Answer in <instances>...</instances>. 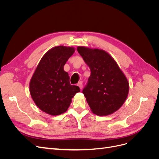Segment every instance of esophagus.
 Listing matches in <instances>:
<instances>
[{"label":"esophagus","mask_w":159,"mask_h":159,"mask_svg":"<svg viewBox=\"0 0 159 159\" xmlns=\"http://www.w3.org/2000/svg\"><path fill=\"white\" fill-rule=\"evenodd\" d=\"M78 85L79 86V88H80V89L83 88V83L81 82V81H80V82L78 84Z\"/></svg>","instance_id":"obj_1"}]
</instances>
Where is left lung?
<instances>
[{
  "mask_svg": "<svg viewBox=\"0 0 159 159\" xmlns=\"http://www.w3.org/2000/svg\"><path fill=\"white\" fill-rule=\"evenodd\" d=\"M77 50L89 67L91 75L83 93L94 114L105 116L121 107L128 96L127 78L107 52L78 46Z\"/></svg>",
  "mask_w": 159,
  "mask_h": 159,
  "instance_id": "8db88e82",
  "label": "left lung"
}]
</instances>
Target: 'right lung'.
<instances>
[{
    "label": "right lung",
    "instance_id": "right-lung-1",
    "mask_svg": "<svg viewBox=\"0 0 159 159\" xmlns=\"http://www.w3.org/2000/svg\"><path fill=\"white\" fill-rule=\"evenodd\" d=\"M73 47L58 46L43 56L30 81V93L36 106L51 115H58L68 110L71 99L80 92L78 86L70 83L66 61L73 55Z\"/></svg>",
    "mask_w": 159,
    "mask_h": 159
}]
</instances>
